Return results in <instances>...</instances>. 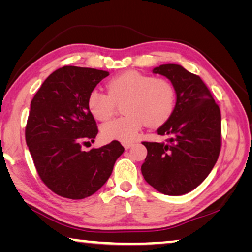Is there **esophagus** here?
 <instances>
[{
  "instance_id": "esophagus-1",
  "label": "esophagus",
  "mask_w": 252,
  "mask_h": 252,
  "mask_svg": "<svg viewBox=\"0 0 252 252\" xmlns=\"http://www.w3.org/2000/svg\"><path fill=\"white\" fill-rule=\"evenodd\" d=\"M132 146H133V143H132V142H125V143H123V147H125L126 150L130 149Z\"/></svg>"
}]
</instances>
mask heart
<instances>
[{
	"label": "heart",
	"instance_id": "obj_1",
	"mask_svg": "<svg viewBox=\"0 0 252 252\" xmlns=\"http://www.w3.org/2000/svg\"><path fill=\"white\" fill-rule=\"evenodd\" d=\"M123 101H126L123 112L126 116L101 126L102 135L106 140L132 142L144 125L149 127L164 125L176 109L177 92L168 80L132 70L109 80L108 92L91 90L87 104L96 120L105 121L112 117L117 103Z\"/></svg>",
	"mask_w": 252,
	"mask_h": 252
}]
</instances>
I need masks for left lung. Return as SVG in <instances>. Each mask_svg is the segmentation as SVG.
<instances>
[{
  "label": "left lung",
  "instance_id": "left-lung-1",
  "mask_svg": "<svg viewBox=\"0 0 252 252\" xmlns=\"http://www.w3.org/2000/svg\"><path fill=\"white\" fill-rule=\"evenodd\" d=\"M153 73L164 75L177 92L172 117L158 129L167 142H142L148 150L141 172L161 193L181 195L197 188L211 172L221 149V114L199 75L179 64H162Z\"/></svg>",
  "mask_w": 252,
  "mask_h": 252
}]
</instances>
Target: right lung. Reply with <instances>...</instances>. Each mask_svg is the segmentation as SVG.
Instances as JSON below:
<instances>
[{
	"mask_svg": "<svg viewBox=\"0 0 252 252\" xmlns=\"http://www.w3.org/2000/svg\"><path fill=\"white\" fill-rule=\"evenodd\" d=\"M108 75L91 67H60L31 101L25 140L41 180L60 197L80 200L95 193L125 151L117 140L82 150L83 143L94 142L99 131L88 95Z\"/></svg>",
	"mask_w": 252,
	"mask_h": 252,
	"instance_id": "add662e5",
	"label": "right lung"
}]
</instances>
